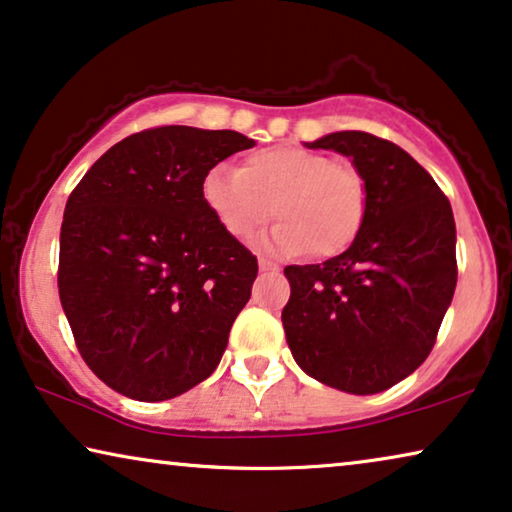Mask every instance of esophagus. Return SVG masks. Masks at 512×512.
Instances as JSON below:
<instances>
[{
    "label": "esophagus",
    "mask_w": 512,
    "mask_h": 512,
    "mask_svg": "<svg viewBox=\"0 0 512 512\" xmlns=\"http://www.w3.org/2000/svg\"><path fill=\"white\" fill-rule=\"evenodd\" d=\"M259 271H264V273H276V271H278V264L269 262V259H259Z\"/></svg>",
    "instance_id": "1"
}]
</instances>
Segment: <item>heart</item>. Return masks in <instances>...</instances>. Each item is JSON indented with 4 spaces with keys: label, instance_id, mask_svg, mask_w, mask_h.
<instances>
[{
    "label": "heart",
    "instance_id": "b5f03b06",
    "mask_svg": "<svg viewBox=\"0 0 512 512\" xmlns=\"http://www.w3.org/2000/svg\"><path fill=\"white\" fill-rule=\"evenodd\" d=\"M201 199L218 225L248 241L266 222H280L264 236L273 255L334 257L362 232L366 185L355 169L297 146H273L246 155L239 171L218 164L201 178Z\"/></svg>",
    "mask_w": 512,
    "mask_h": 512
}]
</instances>
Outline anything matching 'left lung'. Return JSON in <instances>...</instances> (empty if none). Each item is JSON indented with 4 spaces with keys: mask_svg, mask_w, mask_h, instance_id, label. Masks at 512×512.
Listing matches in <instances>:
<instances>
[{
    "mask_svg": "<svg viewBox=\"0 0 512 512\" xmlns=\"http://www.w3.org/2000/svg\"><path fill=\"white\" fill-rule=\"evenodd\" d=\"M306 146L350 157L366 185V215L345 253L285 269L287 345L320 383L378 394L434 348L457 285L455 218L441 187L397 143L334 132Z\"/></svg>",
    "mask_w": 512,
    "mask_h": 512,
    "instance_id": "1",
    "label": "left lung"
}]
</instances>
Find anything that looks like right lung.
<instances>
[{"instance_id":"obj_1","label":"right lung","mask_w":512,"mask_h":512,"mask_svg":"<svg viewBox=\"0 0 512 512\" xmlns=\"http://www.w3.org/2000/svg\"><path fill=\"white\" fill-rule=\"evenodd\" d=\"M253 146L232 129H146L69 194L57 287L78 352L111 390L174 399L220 364L257 259L208 211L201 178Z\"/></svg>"}]
</instances>
